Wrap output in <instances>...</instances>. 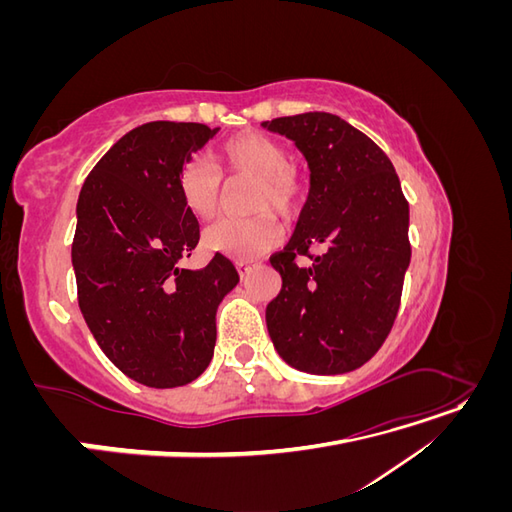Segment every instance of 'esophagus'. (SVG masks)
Masks as SVG:
<instances>
[{
    "label": "esophagus",
    "instance_id": "1",
    "mask_svg": "<svg viewBox=\"0 0 512 512\" xmlns=\"http://www.w3.org/2000/svg\"><path fill=\"white\" fill-rule=\"evenodd\" d=\"M252 267H254V262H252V260H239V262H237V269H239V273H241V275H247V273H250V271H252Z\"/></svg>",
    "mask_w": 512,
    "mask_h": 512
}]
</instances>
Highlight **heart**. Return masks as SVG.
I'll return each mask as SVG.
<instances>
[{"instance_id": "heart-1", "label": "heart", "mask_w": 512, "mask_h": 512, "mask_svg": "<svg viewBox=\"0 0 512 512\" xmlns=\"http://www.w3.org/2000/svg\"><path fill=\"white\" fill-rule=\"evenodd\" d=\"M224 179H252L247 220H220L211 224L203 243L209 252L250 260L271 250L282 239V228L269 213L290 218L299 211L303 179L290 164L288 151L273 138L243 132L228 138L215 153V168L203 160H188L179 170V194L185 209L200 220H211L220 209Z\"/></svg>"}]
</instances>
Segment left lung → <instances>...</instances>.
<instances>
[{
    "label": "left lung",
    "instance_id": "1",
    "mask_svg": "<svg viewBox=\"0 0 512 512\" xmlns=\"http://www.w3.org/2000/svg\"><path fill=\"white\" fill-rule=\"evenodd\" d=\"M262 126L294 141L312 173L297 230L271 256L282 290L267 305L269 335L288 365L346 374L380 350L397 318L412 254L408 200L386 153L342 117L303 113Z\"/></svg>",
    "mask_w": 512,
    "mask_h": 512
}]
</instances>
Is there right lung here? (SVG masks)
<instances>
[{"mask_svg":"<svg viewBox=\"0 0 512 512\" xmlns=\"http://www.w3.org/2000/svg\"><path fill=\"white\" fill-rule=\"evenodd\" d=\"M218 130L143 123L104 153L76 205L72 267L83 318L113 365L151 389L203 374L218 335L215 312L239 284L224 254L205 269L179 267L200 239L179 170Z\"/></svg>","mask_w":512,"mask_h":512,"instance_id":"right-lung-1","label":"right lung"}]
</instances>
